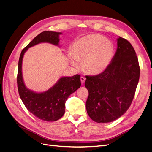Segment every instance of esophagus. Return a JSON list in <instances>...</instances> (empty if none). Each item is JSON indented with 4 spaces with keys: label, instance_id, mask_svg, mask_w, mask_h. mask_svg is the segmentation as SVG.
Wrapping results in <instances>:
<instances>
[{
    "label": "esophagus",
    "instance_id": "esophagus-1",
    "mask_svg": "<svg viewBox=\"0 0 152 152\" xmlns=\"http://www.w3.org/2000/svg\"><path fill=\"white\" fill-rule=\"evenodd\" d=\"M80 81H81V83H82V84H84V82H85V81H86L85 77H80Z\"/></svg>",
    "mask_w": 152,
    "mask_h": 152
}]
</instances>
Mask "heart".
Returning a JSON list of instances; mask_svg holds the SVG:
<instances>
[{
	"instance_id": "1",
	"label": "heart",
	"mask_w": 152,
	"mask_h": 152,
	"mask_svg": "<svg viewBox=\"0 0 152 152\" xmlns=\"http://www.w3.org/2000/svg\"><path fill=\"white\" fill-rule=\"evenodd\" d=\"M114 56V46L103 36L93 34L77 40L69 58L73 65L78 66V61H83L82 67L87 73L99 74L106 70Z\"/></svg>"
}]
</instances>
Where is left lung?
Instances as JSON below:
<instances>
[{
	"instance_id": "1",
	"label": "left lung",
	"mask_w": 152,
	"mask_h": 152,
	"mask_svg": "<svg viewBox=\"0 0 152 152\" xmlns=\"http://www.w3.org/2000/svg\"><path fill=\"white\" fill-rule=\"evenodd\" d=\"M140 68L131 43L119 37L117 49L109 66L96 75L86 76L89 91L87 112L92 120L108 123L126 113L134 98Z\"/></svg>"
}]
</instances>
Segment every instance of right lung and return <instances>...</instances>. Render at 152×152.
<instances>
[{"mask_svg":"<svg viewBox=\"0 0 152 152\" xmlns=\"http://www.w3.org/2000/svg\"><path fill=\"white\" fill-rule=\"evenodd\" d=\"M61 32L44 31L39 34L22 50L17 75L18 89L23 103L27 110L44 121L54 122L61 118L65 113V102L71 94L81 86L80 75L62 77L54 86L44 93H37L27 89L22 76V60L25 53L28 48L41 42H48L58 45Z\"/></svg>","mask_w":152,"mask_h":152,"instance_id":"add662e5","label":"right lung"}]
</instances>
